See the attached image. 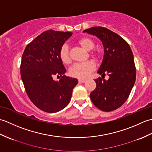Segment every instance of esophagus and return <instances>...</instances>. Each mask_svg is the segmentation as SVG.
<instances>
[{
    "instance_id": "1",
    "label": "esophagus",
    "mask_w": 152,
    "mask_h": 152,
    "mask_svg": "<svg viewBox=\"0 0 152 152\" xmlns=\"http://www.w3.org/2000/svg\"><path fill=\"white\" fill-rule=\"evenodd\" d=\"M78 82L80 83H84L86 82V80H83V79H79L78 80Z\"/></svg>"
}]
</instances>
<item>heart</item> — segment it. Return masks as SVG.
<instances>
[{
    "label": "heart",
    "instance_id": "b5f03b06",
    "mask_svg": "<svg viewBox=\"0 0 152 152\" xmlns=\"http://www.w3.org/2000/svg\"><path fill=\"white\" fill-rule=\"evenodd\" d=\"M78 44L83 49L87 51L91 50L95 47V42L92 38L84 37L78 40ZM91 56L95 60H98L100 57V51L99 50L93 51L91 53ZM59 57L61 61L64 64H69L71 61L69 48L68 45L64 44L61 48L59 51ZM95 69V64L91 61L82 63L74 64L69 69V74L71 76L79 79H84Z\"/></svg>",
    "mask_w": 152,
    "mask_h": 152
}]
</instances>
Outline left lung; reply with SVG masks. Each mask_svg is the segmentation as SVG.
I'll use <instances>...</instances> for the list:
<instances>
[{"mask_svg": "<svg viewBox=\"0 0 152 152\" xmlns=\"http://www.w3.org/2000/svg\"><path fill=\"white\" fill-rule=\"evenodd\" d=\"M94 35L102 42L104 56L97 71L102 79L95 80L96 88L90 93V99L96 108L111 112L127 101L136 80L133 54L124 39L105 27H93L83 31ZM106 73L109 78L103 79Z\"/></svg>", "mask_w": 152, "mask_h": 152, "instance_id": "8db88e82", "label": "left lung"}]
</instances>
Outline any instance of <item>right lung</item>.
I'll return each mask as SVG.
<instances>
[{"label":"right lung","mask_w":152,"mask_h":152,"mask_svg":"<svg viewBox=\"0 0 152 152\" xmlns=\"http://www.w3.org/2000/svg\"><path fill=\"white\" fill-rule=\"evenodd\" d=\"M71 32L48 30L28 44L23 53L21 76L25 91L41 110L57 112L69 104L72 90L78 81L67 77L59 57L61 48L72 36ZM54 75L61 77L59 81Z\"/></svg>","instance_id":"obj_1"}]
</instances>
